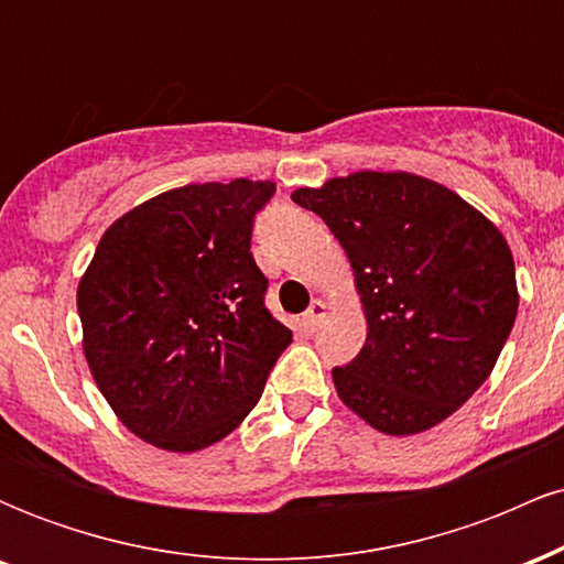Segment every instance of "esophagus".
<instances>
[{
    "label": "esophagus",
    "mask_w": 564,
    "mask_h": 564,
    "mask_svg": "<svg viewBox=\"0 0 564 564\" xmlns=\"http://www.w3.org/2000/svg\"><path fill=\"white\" fill-rule=\"evenodd\" d=\"M323 318H326V304H323L321 300H313V302H310L307 313H304V318H302L304 326L315 328Z\"/></svg>",
    "instance_id": "obj_1"
}]
</instances>
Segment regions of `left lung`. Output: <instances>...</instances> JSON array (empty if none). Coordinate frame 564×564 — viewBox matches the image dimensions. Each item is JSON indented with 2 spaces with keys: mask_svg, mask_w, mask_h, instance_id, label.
Here are the masks:
<instances>
[{
  "mask_svg": "<svg viewBox=\"0 0 564 564\" xmlns=\"http://www.w3.org/2000/svg\"><path fill=\"white\" fill-rule=\"evenodd\" d=\"M291 200L339 238L364 296L368 336L334 368L339 398L387 435L448 419L490 377L517 318L514 260L496 225L405 172H355Z\"/></svg>",
  "mask_w": 564,
  "mask_h": 564,
  "instance_id": "left-lung-1",
  "label": "left lung"
}]
</instances>
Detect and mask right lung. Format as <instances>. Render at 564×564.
<instances>
[{
    "label": "right lung",
    "instance_id": "1",
    "mask_svg": "<svg viewBox=\"0 0 564 564\" xmlns=\"http://www.w3.org/2000/svg\"><path fill=\"white\" fill-rule=\"evenodd\" d=\"M273 183L185 185L116 219L79 283L89 371L145 443L191 453L257 405L291 332L251 254Z\"/></svg>",
    "mask_w": 564,
    "mask_h": 564
}]
</instances>
